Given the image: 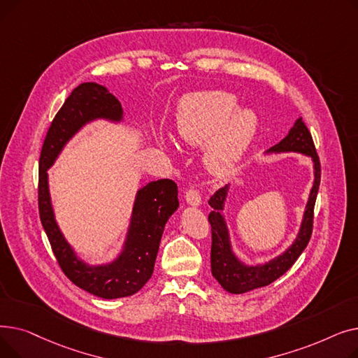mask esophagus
<instances>
[{
  "label": "esophagus",
  "instance_id": "34e87169",
  "mask_svg": "<svg viewBox=\"0 0 358 358\" xmlns=\"http://www.w3.org/2000/svg\"><path fill=\"white\" fill-rule=\"evenodd\" d=\"M185 201L192 204V206H200L201 203V196H200V192L197 189H194V187H190V189H187L185 192Z\"/></svg>",
  "mask_w": 358,
  "mask_h": 358
}]
</instances>
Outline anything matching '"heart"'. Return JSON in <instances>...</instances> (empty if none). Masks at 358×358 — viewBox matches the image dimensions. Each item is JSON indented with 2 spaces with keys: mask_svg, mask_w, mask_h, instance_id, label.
<instances>
[{
  "mask_svg": "<svg viewBox=\"0 0 358 358\" xmlns=\"http://www.w3.org/2000/svg\"><path fill=\"white\" fill-rule=\"evenodd\" d=\"M238 107L235 96L227 91L192 92L178 103L177 135L193 146L211 141L204 150V165L213 176L227 173L258 134L257 113Z\"/></svg>",
  "mask_w": 358,
  "mask_h": 358,
  "instance_id": "b5f03b06",
  "label": "heart"
}]
</instances>
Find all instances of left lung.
<instances>
[{
    "instance_id": "obj_1",
    "label": "left lung",
    "mask_w": 358,
    "mask_h": 358,
    "mask_svg": "<svg viewBox=\"0 0 358 358\" xmlns=\"http://www.w3.org/2000/svg\"><path fill=\"white\" fill-rule=\"evenodd\" d=\"M270 152H299L309 155L313 161L315 181L306 204L302 227H300L299 235L293 242V245L286 250V252L262 266L250 267L242 264L231 250L227 223H224V219L220 213V210H223L224 200H227L228 185L219 189L209 200V204L213 208L209 215V222L212 227L210 264L213 277L229 293L239 294L271 285L273 281L283 275L294 264L300 254L308 247L309 239L312 236L315 201L319 190V182H321V162H319L312 135L305 122L302 119H297L294 126L290 129L289 135L283 141L274 145L270 149Z\"/></svg>"
}]
</instances>
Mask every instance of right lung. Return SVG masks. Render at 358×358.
Returning a JSON list of instances; mask_svg holds the SVG:
<instances>
[{
  "label": "right lung",
  "mask_w": 358,
  "mask_h": 358,
  "mask_svg": "<svg viewBox=\"0 0 358 358\" xmlns=\"http://www.w3.org/2000/svg\"><path fill=\"white\" fill-rule=\"evenodd\" d=\"M122 116L119 100L106 87L96 83L78 85L52 120L39 159V215L56 261L75 286L103 299L135 294L152 275L164 227L178 208L177 184L164 178L141 189L123 252L110 264L88 267L75 255L55 222L46 171L64 145L85 123L100 117L119 122Z\"/></svg>",
  "instance_id": "obj_1"
}]
</instances>
